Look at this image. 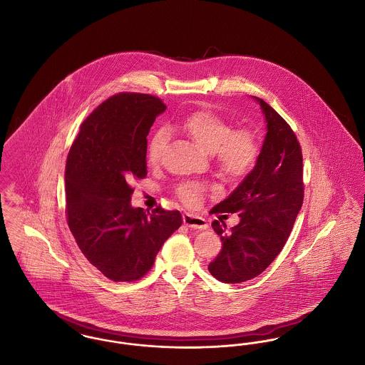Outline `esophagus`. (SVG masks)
Segmentation results:
<instances>
[{"label": "esophagus", "instance_id": "esophagus-1", "mask_svg": "<svg viewBox=\"0 0 365 365\" xmlns=\"http://www.w3.org/2000/svg\"><path fill=\"white\" fill-rule=\"evenodd\" d=\"M183 223L190 228H198V230H205L208 227V223L204 217L192 215V213H185L183 215Z\"/></svg>", "mask_w": 365, "mask_h": 365}]
</instances>
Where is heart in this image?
<instances>
[{"label":"heart","instance_id":"1","mask_svg":"<svg viewBox=\"0 0 365 365\" xmlns=\"http://www.w3.org/2000/svg\"><path fill=\"white\" fill-rule=\"evenodd\" d=\"M182 131L207 155H213L220 173L228 179H240L247 174L260 155V143L255 131L249 128L234 130L225 118L210 110H197L182 124ZM170 135L158 130L149 142L148 161L160 164ZM179 200L191 208L201 204L204 187L200 183L186 182L176 187Z\"/></svg>","mask_w":365,"mask_h":365}]
</instances>
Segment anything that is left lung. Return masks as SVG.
<instances>
[{"instance_id":"1","label":"left lung","mask_w":365,"mask_h":365,"mask_svg":"<svg viewBox=\"0 0 365 365\" xmlns=\"http://www.w3.org/2000/svg\"><path fill=\"white\" fill-rule=\"evenodd\" d=\"M267 134L255 168L212 213H238L240 223L227 230L215 220L222 252L209 272L225 283L256 278L277 259L302 207V153L294 131L278 112L257 97Z\"/></svg>"}]
</instances>
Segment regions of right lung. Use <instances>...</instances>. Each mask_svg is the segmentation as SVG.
<instances>
[{
  "instance_id": "add662e5",
  "label": "right lung",
  "mask_w": 365,
  "mask_h": 365,
  "mask_svg": "<svg viewBox=\"0 0 365 365\" xmlns=\"http://www.w3.org/2000/svg\"><path fill=\"white\" fill-rule=\"evenodd\" d=\"M165 108L149 94L112 96L82 123L67 157L68 227L90 264L113 282L146 275L182 226L179 210L131 207V183L148 174L146 137Z\"/></svg>"
}]
</instances>
